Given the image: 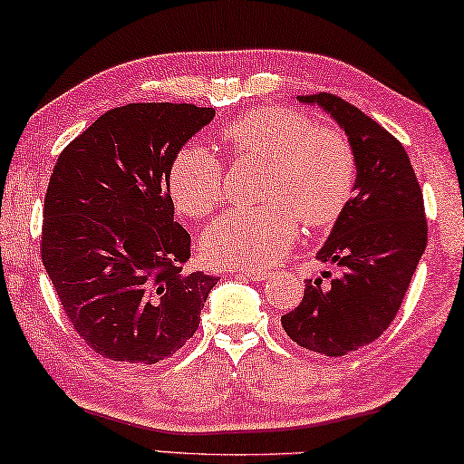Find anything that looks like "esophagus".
<instances>
[{
    "label": "esophagus",
    "instance_id": "1",
    "mask_svg": "<svg viewBox=\"0 0 464 464\" xmlns=\"http://www.w3.org/2000/svg\"><path fill=\"white\" fill-rule=\"evenodd\" d=\"M240 273L253 281H263V279H266V275H269V271H265V269H240Z\"/></svg>",
    "mask_w": 464,
    "mask_h": 464
}]
</instances>
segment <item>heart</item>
Wrapping results in <instances>:
<instances>
[{
    "instance_id": "obj_1",
    "label": "heart",
    "mask_w": 464,
    "mask_h": 464,
    "mask_svg": "<svg viewBox=\"0 0 464 464\" xmlns=\"http://www.w3.org/2000/svg\"><path fill=\"white\" fill-rule=\"evenodd\" d=\"M237 152L271 160L266 206L237 208L214 219L201 234V255L216 266H266L294 245L299 219L326 227L343 216L356 183L353 146L334 130H318L295 110L265 105L224 128ZM169 195L189 218H203L224 198L222 162L206 146L185 144L170 160Z\"/></svg>"
}]
</instances>
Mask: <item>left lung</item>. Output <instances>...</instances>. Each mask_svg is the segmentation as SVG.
<instances>
[{
    "instance_id": "left-lung-1",
    "label": "left lung",
    "mask_w": 464,
    "mask_h": 464,
    "mask_svg": "<svg viewBox=\"0 0 464 464\" xmlns=\"http://www.w3.org/2000/svg\"><path fill=\"white\" fill-rule=\"evenodd\" d=\"M318 105L348 136L356 157L354 195L320 263L338 265V279L305 281L304 299L281 318L287 336L305 351L343 356L377 340L393 322L428 242L424 195L400 140L332 93L297 95Z\"/></svg>"
}]
</instances>
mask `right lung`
<instances>
[{"mask_svg": "<svg viewBox=\"0 0 464 464\" xmlns=\"http://www.w3.org/2000/svg\"><path fill=\"white\" fill-rule=\"evenodd\" d=\"M216 116L191 103H128L61 152L48 183L43 263L72 328L105 359L149 367L185 346L219 277L185 273L167 173Z\"/></svg>", "mask_w": 464, "mask_h": 464, "instance_id": "add662e5", "label": "right lung"}]
</instances>
